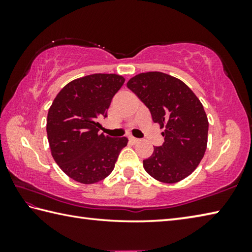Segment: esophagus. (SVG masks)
Segmentation results:
<instances>
[{
	"mask_svg": "<svg viewBox=\"0 0 252 252\" xmlns=\"http://www.w3.org/2000/svg\"><path fill=\"white\" fill-rule=\"evenodd\" d=\"M129 141L132 143V144H135V143H138L140 140L139 139H136V138H133V136H129Z\"/></svg>",
	"mask_w": 252,
	"mask_h": 252,
	"instance_id": "1",
	"label": "esophagus"
}]
</instances>
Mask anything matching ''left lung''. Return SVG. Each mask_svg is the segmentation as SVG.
Wrapping results in <instances>:
<instances>
[{
  "label": "left lung",
  "mask_w": 252,
  "mask_h": 252,
  "mask_svg": "<svg viewBox=\"0 0 252 252\" xmlns=\"http://www.w3.org/2000/svg\"><path fill=\"white\" fill-rule=\"evenodd\" d=\"M126 87L149 109L153 122L164 127V142L143 160L144 170L164 183L190 176L207 149L209 123L201 102L181 80L162 72L140 73Z\"/></svg>",
  "instance_id": "left-lung-1"
}]
</instances>
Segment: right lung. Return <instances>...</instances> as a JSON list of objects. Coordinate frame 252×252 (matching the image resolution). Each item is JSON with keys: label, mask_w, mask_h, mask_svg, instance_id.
Segmentation results:
<instances>
[{"label": "right lung", "mask_w": 252, "mask_h": 252, "mask_svg": "<svg viewBox=\"0 0 252 252\" xmlns=\"http://www.w3.org/2000/svg\"><path fill=\"white\" fill-rule=\"evenodd\" d=\"M125 83L118 74H91L67 83L49 109L46 133L53 159L73 180L91 185L112 172L127 139L99 134V121Z\"/></svg>", "instance_id": "add662e5"}]
</instances>
